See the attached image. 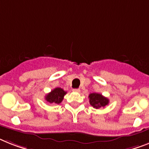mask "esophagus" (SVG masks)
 I'll use <instances>...</instances> for the list:
<instances>
[{
  "label": "esophagus",
  "mask_w": 149,
  "mask_h": 149,
  "mask_svg": "<svg viewBox=\"0 0 149 149\" xmlns=\"http://www.w3.org/2000/svg\"><path fill=\"white\" fill-rule=\"evenodd\" d=\"M72 91L74 92H80V89H78V88H77V89H73Z\"/></svg>",
  "instance_id": "1"
}]
</instances>
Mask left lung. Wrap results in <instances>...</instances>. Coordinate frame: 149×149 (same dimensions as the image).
<instances>
[{"label": "left lung", "mask_w": 149, "mask_h": 149, "mask_svg": "<svg viewBox=\"0 0 149 149\" xmlns=\"http://www.w3.org/2000/svg\"><path fill=\"white\" fill-rule=\"evenodd\" d=\"M90 104L96 109H100L101 107H104L109 104V99L104 97L100 94L97 93H92L89 95Z\"/></svg>", "instance_id": "1"}]
</instances>
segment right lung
Segmentation results:
<instances>
[{
    "instance_id": "obj_1",
    "label": "right lung",
    "mask_w": 149,
    "mask_h": 149,
    "mask_svg": "<svg viewBox=\"0 0 149 149\" xmlns=\"http://www.w3.org/2000/svg\"><path fill=\"white\" fill-rule=\"evenodd\" d=\"M66 93L67 92L65 91L63 89L56 88L52 90L50 93L46 94L45 99L47 102H49L50 104H59L63 100L64 96L65 95Z\"/></svg>"
}]
</instances>
